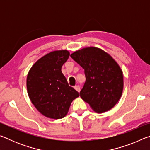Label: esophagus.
Returning <instances> with one entry per match:
<instances>
[{"label": "esophagus", "mask_w": 150, "mask_h": 150, "mask_svg": "<svg viewBox=\"0 0 150 150\" xmlns=\"http://www.w3.org/2000/svg\"><path fill=\"white\" fill-rule=\"evenodd\" d=\"M75 89L76 90V91H78V92L79 93L80 92V87H79V85H76V86H75Z\"/></svg>", "instance_id": "esophagus-1"}]
</instances>
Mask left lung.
Listing matches in <instances>:
<instances>
[{
	"mask_svg": "<svg viewBox=\"0 0 150 150\" xmlns=\"http://www.w3.org/2000/svg\"><path fill=\"white\" fill-rule=\"evenodd\" d=\"M85 69L86 81L80 96L93 110L103 113L120 99L123 91V73L116 61L100 48L88 47L71 54Z\"/></svg>",
	"mask_w": 150,
	"mask_h": 150,
	"instance_id": "obj_1",
	"label": "left lung"
}]
</instances>
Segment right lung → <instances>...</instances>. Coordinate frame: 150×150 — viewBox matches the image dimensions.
<instances>
[{"label": "right lung", "instance_id": "1", "mask_svg": "<svg viewBox=\"0 0 150 150\" xmlns=\"http://www.w3.org/2000/svg\"><path fill=\"white\" fill-rule=\"evenodd\" d=\"M69 57L67 50L54 51L33 65L27 76L28 94L43 115L52 119L65 117L72 101L79 94L70 87L62 71Z\"/></svg>", "mask_w": 150, "mask_h": 150}]
</instances>
